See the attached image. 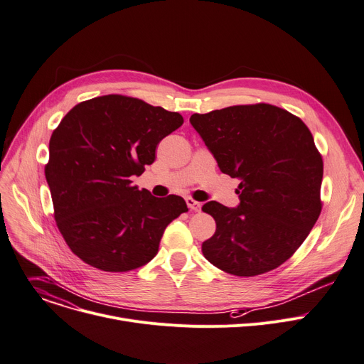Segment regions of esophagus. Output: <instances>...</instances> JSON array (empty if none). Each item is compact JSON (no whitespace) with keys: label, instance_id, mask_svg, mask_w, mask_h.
Wrapping results in <instances>:
<instances>
[{"label":"esophagus","instance_id":"esophagus-1","mask_svg":"<svg viewBox=\"0 0 364 364\" xmlns=\"http://www.w3.org/2000/svg\"><path fill=\"white\" fill-rule=\"evenodd\" d=\"M186 203H187V206L191 209V210H195V212H199L200 209H202V203L200 202H198V200H195V199H186Z\"/></svg>","mask_w":364,"mask_h":364}]
</instances>
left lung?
<instances>
[{
    "instance_id": "obj_1",
    "label": "left lung",
    "mask_w": 364,
    "mask_h": 364,
    "mask_svg": "<svg viewBox=\"0 0 364 364\" xmlns=\"http://www.w3.org/2000/svg\"><path fill=\"white\" fill-rule=\"evenodd\" d=\"M193 126L224 174L240 180L237 208L215 200L202 210L216 223L203 256L237 277L282 264L321 215L323 162L300 118L269 104L193 114Z\"/></svg>"
}]
</instances>
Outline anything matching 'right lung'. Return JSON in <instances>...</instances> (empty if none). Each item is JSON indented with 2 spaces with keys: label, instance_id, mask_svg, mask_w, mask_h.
Returning a JSON list of instances; mask_svg holds the SVG:
<instances>
[{
  "label": "right lung",
  "instance_id": "right-lung-1",
  "mask_svg": "<svg viewBox=\"0 0 364 364\" xmlns=\"http://www.w3.org/2000/svg\"><path fill=\"white\" fill-rule=\"evenodd\" d=\"M183 123L178 112L121 95L80 102L61 119L45 177L58 230L83 262L127 272L156 256L168 224L188 209L180 196L139 190L132 177L155 161L158 143Z\"/></svg>",
  "mask_w": 364,
  "mask_h": 364
}]
</instances>
